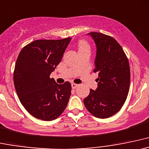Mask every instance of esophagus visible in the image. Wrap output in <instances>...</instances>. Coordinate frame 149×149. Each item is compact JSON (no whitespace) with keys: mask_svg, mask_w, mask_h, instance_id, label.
Wrapping results in <instances>:
<instances>
[{"mask_svg":"<svg viewBox=\"0 0 149 149\" xmlns=\"http://www.w3.org/2000/svg\"><path fill=\"white\" fill-rule=\"evenodd\" d=\"M71 85H72V88L73 89H74V88H76L78 86H79V84H74V83H72Z\"/></svg>","mask_w":149,"mask_h":149,"instance_id":"obj_1","label":"esophagus"}]
</instances>
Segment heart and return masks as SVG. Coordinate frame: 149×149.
Here are the masks:
<instances>
[{
  "label": "heart",
  "mask_w": 149,
  "mask_h": 149,
  "mask_svg": "<svg viewBox=\"0 0 149 149\" xmlns=\"http://www.w3.org/2000/svg\"><path fill=\"white\" fill-rule=\"evenodd\" d=\"M84 48H89V46L86 42L84 41H81L79 43V50L84 49Z\"/></svg>",
  "instance_id": "heart-1"
}]
</instances>
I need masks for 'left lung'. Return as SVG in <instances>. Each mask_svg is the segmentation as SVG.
<instances>
[{
  "instance_id": "8db88e82",
  "label": "left lung",
  "mask_w": 149,
  "mask_h": 149,
  "mask_svg": "<svg viewBox=\"0 0 149 149\" xmlns=\"http://www.w3.org/2000/svg\"><path fill=\"white\" fill-rule=\"evenodd\" d=\"M96 46L94 72L98 87L84 99L86 109L98 118H108L121 109L130 89V69L126 55L118 41L102 33L91 32Z\"/></svg>"
}]
</instances>
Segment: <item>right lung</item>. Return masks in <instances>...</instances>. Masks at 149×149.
Listing matches in <instances>:
<instances>
[{
	"instance_id": "add662e5",
	"label": "right lung",
	"mask_w": 149,
	"mask_h": 149,
	"mask_svg": "<svg viewBox=\"0 0 149 149\" xmlns=\"http://www.w3.org/2000/svg\"><path fill=\"white\" fill-rule=\"evenodd\" d=\"M71 38L36 40L22 49L15 66V88L22 106L32 116L51 121L65 109L71 84H58L50 74L61 63Z\"/></svg>"
}]
</instances>
